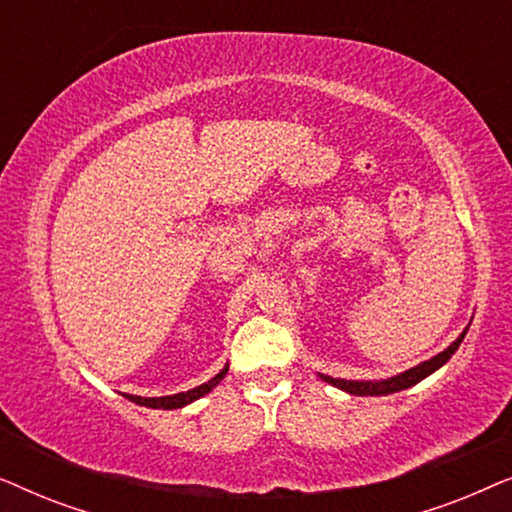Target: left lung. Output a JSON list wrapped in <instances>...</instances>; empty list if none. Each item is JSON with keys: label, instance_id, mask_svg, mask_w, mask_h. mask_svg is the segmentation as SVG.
I'll use <instances>...</instances> for the list:
<instances>
[{"label": "left lung", "instance_id": "1", "mask_svg": "<svg viewBox=\"0 0 512 512\" xmlns=\"http://www.w3.org/2000/svg\"><path fill=\"white\" fill-rule=\"evenodd\" d=\"M466 331H468V328H464V333H461L450 347L443 349V352L436 354V356H431L429 361L419 363V366L405 370V373L387 377V380H340V377L321 375V373H319V377L324 382L333 384V387L347 391V394H352V396H389V394H396V391L415 387V384L422 382L424 377H429L431 373H436L438 368H443L445 363L452 359V354L459 349L461 340L466 338Z\"/></svg>", "mask_w": 512, "mask_h": 512}]
</instances>
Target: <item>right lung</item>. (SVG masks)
<instances>
[{"label":"right lung","instance_id":"1","mask_svg":"<svg viewBox=\"0 0 512 512\" xmlns=\"http://www.w3.org/2000/svg\"><path fill=\"white\" fill-rule=\"evenodd\" d=\"M228 373V366H223V370L219 375H214L212 380L200 384V387L195 389H188V391H181V394H172V396H158V398H142V396H132V394H125V398H130L132 403L137 405H144V408H153V410H177V408H184V405L198 401L205 394H209L216 384H219L223 377Z\"/></svg>","mask_w":512,"mask_h":512}]
</instances>
